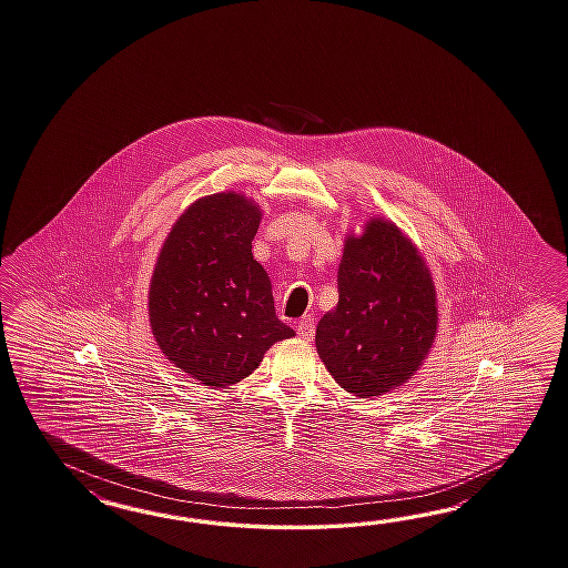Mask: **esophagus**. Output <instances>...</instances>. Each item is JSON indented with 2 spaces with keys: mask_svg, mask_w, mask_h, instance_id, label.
<instances>
[{
  "mask_svg": "<svg viewBox=\"0 0 568 568\" xmlns=\"http://www.w3.org/2000/svg\"><path fill=\"white\" fill-rule=\"evenodd\" d=\"M314 333H316V320H314V316H305L304 320L297 322V334H300L302 338L312 341Z\"/></svg>",
  "mask_w": 568,
  "mask_h": 568,
  "instance_id": "34e87169",
  "label": "esophagus"
}]
</instances>
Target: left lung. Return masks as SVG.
Wrapping results in <instances>:
<instances>
[{"label":"left lung","mask_w":568,"mask_h":568,"mask_svg":"<svg viewBox=\"0 0 568 568\" xmlns=\"http://www.w3.org/2000/svg\"><path fill=\"white\" fill-rule=\"evenodd\" d=\"M338 304L320 320L316 348L334 382L369 398L410 379L429 355L437 304L429 268L394 223L372 220L348 235Z\"/></svg>","instance_id":"obj_1"}]
</instances>
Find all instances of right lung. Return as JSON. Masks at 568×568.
Returning <instances> with one entry per match:
<instances>
[{
    "mask_svg": "<svg viewBox=\"0 0 568 568\" xmlns=\"http://www.w3.org/2000/svg\"><path fill=\"white\" fill-rule=\"evenodd\" d=\"M261 211L246 196L211 194L168 234L150 285L162 353L211 387L248 377L268 346L293 336L275 314L271 281L252 256Z\"/></svg>",
    "mask_w": 568,
    "mask_h": 568,
    "instance_id": "right-lung-1",
    "label": "right lung"
}]
</instances>
